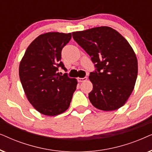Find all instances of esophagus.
<instances>
[{"label": "esophagus", "mask_w": 152, "mask_h": 152, "mask_svg": "<svg viewBox=\"0 0 152 152\" xmlns=\"http://www.w3.org/2000/svg\"><path fill=\"white\" fill-rule=\"evenodd\" d=\"M87 80V77H85L84 78H81V77H78L77 78V81L78 82H86Z\"/></svg>", "instance_id": "obj_1"}]
</instances>
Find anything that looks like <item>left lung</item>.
Segmentation results:
<instances>
[{
	"label": "left lung",
	"instance_id": "obj_1",
	"mask_svg": "<svg viewBox=\"0 0 152 152\" xmlns=\"http://www.w3.org/2000/svg\"><path fill=\"white\" fill-rule=\"evenodd\" d=\"M74 40L88 53L97 70L91 72L93 107L111 111L122 107L133 92L138 60L132 47L118 31L108 26L72 32Z\"/></svg>",
	"mask_w": 152,
	"mask_h": 152
}]
</instances>
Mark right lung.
<instances>
[{
    "label": "right lung",
    "instance_id": "add662e5",
    "mask_svg": "<svg viewBox=\"0 0 152 152\" xmlns=\"http://www.w3.org/2000/svg\"><path fill=\"white\" fill-rule=\"evenodd\" d=\"M71 33L47 32L37 37L27 48L19 65V77L25 94L33 107L43 115L55 116L69 107L77 81L60 75L61 50Z\"/></svg>",
    "mask_w": 152,
    "mask_h": 152
}]
</instances>
